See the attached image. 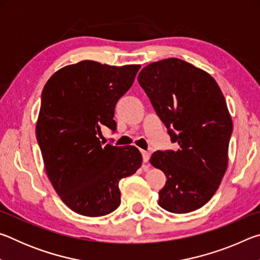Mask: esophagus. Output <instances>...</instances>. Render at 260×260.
<instances>
[{
  "label": "esophagus",
  "mask_w": 260,
  "mask_h": 260,
  "mask_svg": "<svg viewBox=\"0 0 260 260\" xmlns=\"http://www.w3.org/2000/svg\"><path fill=\"white\" fill-rule=\"evenodd\" d=\"M141 153H142L143 161H144V162H148L149 158H150V152H149V151H146V150H142V151H141Z\"/></svg>",
  "instance_id": "34e87169"
}]
</instances>
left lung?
Instances as JSON below:
<instances>
[{"instance_id":"8db88e82","label":"left lung","mask_w":260,"mask_h":260,"mask_svg":"<svg viewBox=\"0 0 260 260\" xmlns=\"http://www.w3.org/2000/svg\"><path fill=\"white\" fill-rule=\"evenodd\" d=\"M138 80L177 150L156 151L150 162L166 175L158 204L169 212L188 213L208 203L228 165L233 121L217 81L179 58L155 61Z\"/></svg>"}]
</instances>
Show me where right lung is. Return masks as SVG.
<instances>
[{
  "instance_id": "right-lung-1",
  "label": "right lung",
  "mask_w": 260,
  "mask_h": 260,
  "mask_svg": "<svg viewBox=\"0 0 260 260\" xmlns=\"http://www.w3.org/2000/svg\"><path fill=\"white\" fill-rule=\"evenodd\" d=\"M140 68L81 60L55 72L43 88L37 140L52 187L79 214L113 212L120 205L119 181L142 164L138 148L103 147L99 139L103 127L117 129L114 108Z\"/></svg>"
}]
</instances>
